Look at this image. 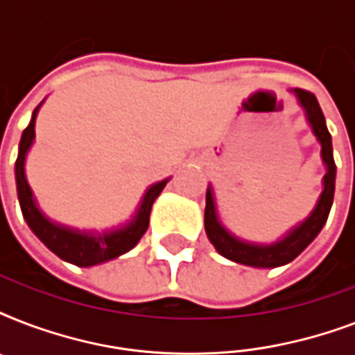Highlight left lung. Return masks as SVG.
I'll return each mask as SVG.
<instances>
[{"label": "left lung", "instance_id": "obj_1", "mask_svg": "<svg viewBox=\"0 0 355 355\" xmlns=\"http://www.w3.org/2000/svg\"><path fill=\"white\" fill-rule=\"evenodd\" d=\"M293 94L297 97L298 105L304 108L306 119L309 127L313 130L315 138L320 144V156L326 166V175L322 177V191L315 205L313 211L309 214L302 223L293 227L284 237L278 241L263 245V243L245 241L241 237L234 236L217 216L216 197L214 189L208 186L206 189V208H205V228L206 236L216 247L221 256L230 261L248 265V267H258V269H275L280 265H286L297 258L315 237L319 236L322 227L326 225L328 214L334 205V193H336V162H334V149H331V136L326 127L324 114L320 110L319 101L311 92L293 88Z\"/></svg>", "mask_w": 355, "mask_h": 355}]
</instances>
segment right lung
<instances>
[{"mask_svg": "<svg viewBox=\"0 0 355 355\" xmlns=\"http://www.w3.org/2000/svg\"><path fill=\"white\" fill-rule=\"evenodd\" d=\"M44 101L35 108L29 125L21 134L18 158H16V167H14L16 191H18L19 208H21L25 223L29 225L35 236L51 252H55L58 258L68 261V263H73L77 267H92V265L110 261V259L118 258V256L136 247L141 236L147 232L153 202L158 199L162 189L166 188L169 178L149 186L141 200H139L134 216L130 217V221H127L121 227L112 228V230H103V232H99V230H77V228L51 221L40 210V206H38L35 195H33V189L27 182V177H25V158H27L31 145L35 144L36 116H38V110L44 105Z\"/></svg>", "mask_w": 355, "mask_h": 355, "instance_id": "add662e5", "label": "right lung"}]
</instances>
